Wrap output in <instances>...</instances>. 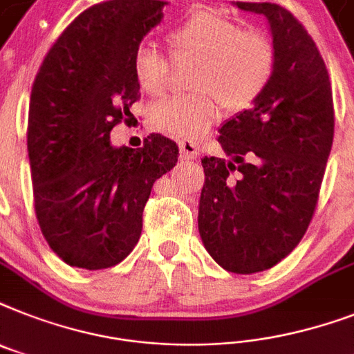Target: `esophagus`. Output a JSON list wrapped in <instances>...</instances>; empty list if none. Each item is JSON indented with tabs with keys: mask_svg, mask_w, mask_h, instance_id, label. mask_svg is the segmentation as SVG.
Here are the masks:
<instances>
[{
	"mask_svg": "<svg viewBox=\"0 0 354 354\" xmlns=\"http://www.w3.org/2000/svg\"><path fill=\"white\" fill-rule=\"evenodd\" d=\"M180 154H182L183 160H196L198 154H200L198 143L191 142V140H183V142H180Z\"/></svg>",
	"mask_w": 354,
	"mask_h": 354,
	"instance_id": "obj_1",
	"label": "esophagus"
}]
</instances>
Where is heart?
I'll return each instance as SVG.
<instances>
[{"mask_svg": "<svg viewBox=\"0 0 354 354\" xmlns=\"http://www.w3.org/2000/svg\"><path fill=\"white\" fill-rule=\"evenodd\" d=\"M176 54L200 57L192 87L198 93L154 103L149 125L172 138L194 140L220 118V102L229 111H243L271 82L277 63L272 43L263 34L242 30L236 23L209 10H196L172 28ZM132 74L149 96H160L169 85V63L149 41L132 53Z\"/></svg>", "mask_w": 354, "mask_h": 354, "instance_id": "obj_1", "label": "heart"}]
</instances>
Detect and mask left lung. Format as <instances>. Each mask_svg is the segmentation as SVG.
<instances>
[{
  "label": "left lung",
  "instance_id": "left-lung-1",
  "mask_svg": "<svg viewBox=\"0 0 354 354\" xmlns=\"http://www.w3.org/2000/svg\"><path fill=\"white\" fill-rule=\"evenodd\" d=\"M266 16L277 63L271 82L220 129L225 156L202 160L198 231L218 266L252 274L300 243L315 214L335 134L331 82L313 37L277 3H234Z\"/></svg>",
  "mask_w": 354,
  "mask_h": 354
}]
</instances>
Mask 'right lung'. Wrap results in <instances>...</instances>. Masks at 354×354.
Returning a JSON list of instances; mask_svg holds the SVG:
<instances>
[{
	"label": "right lung",
	"instance_id": "1",
	"mask_svg": "<svg viewBox=\"0 0 354 354\" xmlns=\"http://www.w3.org/2000/svg\"><path fill=\"white\" fill-rule=\"evenodd\" d=\"M160 0H111L83 10L34 80L27 149L34 209L57 257L80 269L116 266L142 236L143 207L178 162L162 134L114 147L111 131L140 100L132 53L163 18Z\"/></svg>",
	"mask_w": 354,
	"mask_h": 354
}]
</instances>
